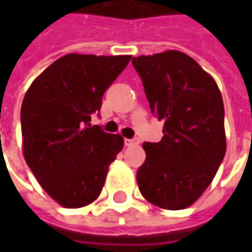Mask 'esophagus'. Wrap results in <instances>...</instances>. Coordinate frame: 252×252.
<instances>
[{"instance_id": "34e87169", "label": "esophagus", "mask_w": 252, "mask_h": 252, "mask_svg": "<svg viewBox=\"0 0 252 252\" xmlns=\"http://www.w3.org/2000/svg\"><path fill=\"white\" fill-rule=\"evenodd\" d=\"M124 143H126V147L129 146H135V144H139V139H124Z\"/></svg>"}]
</instances>
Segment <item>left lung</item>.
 I'll return each mask as SVG.
<instances>
[{
    "instance_id": "left-lung-1",
    "label": "left lung",
    "mask_w": 252,
    "mask_h": 252,
    "mask_svg": "<svg viewBox=\"0 0 252 252\" xmlns=\"http://www.w3.org/2000/svg\"><path fill=\"white\" fill-rule=\"evenodd\" d=\"M132 64L150 109L164 120L162 140L143 144L139 190L159 208L185 209L211 185L225 155L221 93L212 75L177 50L133 58Z\"/></svg>"
}]
</instances>
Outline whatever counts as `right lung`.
<instances>
[{
	"mask_svg": "<svg viewBox=\"0 0 252 252\" xmlns=\"http://www.w3.org/2000/svg\"><path fill=\"white\" fill-rule=\"evenodd\" d=\"M131 58L67 54L36 77L25 93L24 159L59 205L74 209L97 200L109 164L124 146L121 135L106 133L90 120Z\"/></svg>",
	"mask_w": 252,
	"mask_h": 252,
	"instance_id": "right-lung-1",
	"label": "right lung"
}]
</instances>
